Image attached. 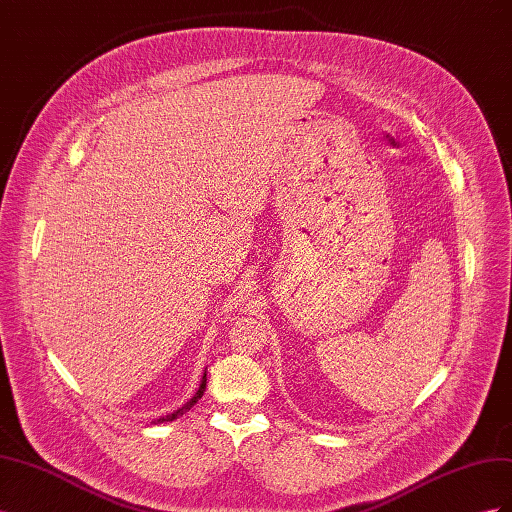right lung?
<instances>
[{"label":"right lung","instance_id":"obj_1","mask_svg":"<svg viewBox=\"0 0 512 512\" xmlns=\"http://www.w3.org/2000/svg\"><path fill=\"white\" fill-rule=\"evenodd\" d=\"M205 389H207V369H205V374H203V380H200V386H198V391H196V395L190 399V401H185V404L181 406V408H177V410H173L170 414H166V416H160L158 421H151V423H156V425H160V423H170V421H175V418H179V416H183L185 412H188L196 401L203 397V393H205Z\"/></svg>","mask_w":512,"mask_h":512}]
</instances>
